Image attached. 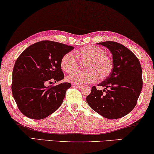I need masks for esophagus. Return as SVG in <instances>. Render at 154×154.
I'll return each instance as SVG.
<instances>
[{
  "instance_id": "esophagus-1",
  "label": "esophagus",
  "mask_w": 154,
  "mask_h": 154,
  "mask_svg": "<svg viewBox=\"0 0 154 154\" xmlns=\"http://www.w3.org/2000/svg\"><path fill=\"white\" fill-rule=\"evenodd\" d=\"M72 86L73 87H77V88H82V86L81 84H72Z\"/></svg>"
}]
</instances>
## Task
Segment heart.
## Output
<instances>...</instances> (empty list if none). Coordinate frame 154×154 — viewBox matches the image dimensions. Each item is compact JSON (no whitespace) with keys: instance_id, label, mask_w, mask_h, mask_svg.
Returning a JSON list of instances; mask_svg holds the SVG:
<instances>
[{"instance_id":"1","label":"heart","mask_w":154,"mask_h":154,"mask_svg":"<svg viewBox=\"0 0 154 154\" xmlns=\"http://www.w3.org/2000/svg\"><path fill=\"white\" fill-rule=\"evenodd\" d=\"M86 63L85 71H74L79 67V62ZM63 72L70 74L67 81L73 84L92 83L97 79L104 80L109 76L113 67L112 59L106 55L102 48L88 45L75 50L74 53L68 52L63 55L60 61Z\"/></svg>"}]
</instances>
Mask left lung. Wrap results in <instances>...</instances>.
<instances>
[{"label":"left lung","mask_w":154,"mask_h":154,"mask_svg":"<svg viewBox=\"0 0 154 154\" xmlns=\"http://www.w3.org/2000/svg\"><path fill=\"white\" fill-rule=\"evenodd\" d=\"M98 44L111 52L113 67L109 76L97 85L106 90H97L93 86L86 101L102 116L118 119L129 113L137 104L143 88L141 65L136 55L120 43L105 41Z\"/></svg>","instance_id":"8db88e82"}]
</instances>
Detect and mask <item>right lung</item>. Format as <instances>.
<instances>
[{
  "label": "right lung",
  "mask_w": 154,
  "mask_h": 154,
  "mask_svg": "<svg viewBox=\"0 0 154 154\" xmlns=\"http://www.w3.org/2000/svg\"><path fill=\"white\" fill-rule=\"evenodd\" d=\"M74 47L42 41L27 48L14 66L11 92L20 111L34 120L47 118L59 109L71 84H45L61 81L64 74L60 61Z\"/></svg>",
  "instance_id": "add662e5"
}]
</instances>
